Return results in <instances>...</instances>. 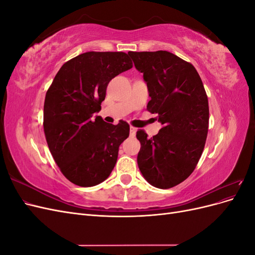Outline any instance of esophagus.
Listing matches in <instances>:
<instances>
[{
  "label": "esophagus",
  "mask_w": 255,
  "mask_h": 255,
  "mask_svg": "<svg viewBox=\"0 0 255 255\" xmlns=\"http://www.w3.org/2000/svg\"><path fill=\"white\" fill-rule=\"evenodd\" d=\"M136 130H137V129H136L135 128H133V127L129 128V133H130V135H132V136H135Z\"/></svg>",
  "instance_id": "1"
}]
</instances>
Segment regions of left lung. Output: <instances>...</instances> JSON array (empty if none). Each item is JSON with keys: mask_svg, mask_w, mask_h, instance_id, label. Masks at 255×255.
<instances>
[{"mask_svg": "<svg viewBox=\"0 0 255 255\" xmlns=\"http://www.w3.org/2000/svg\"><path fill=\"white\" fill-rule=\"evenodd\" d=\"M128 54L146 83V110L163 125L151 138L137 130L138 167L152 186L171 188L192 173L204 149L210 111L203 83L194 66L170 52Z\"/></svg>", "mask_w": 255, "mask_h": 255, "instance_id": "left-lung-1", "label": "left lung"}]
</instances>
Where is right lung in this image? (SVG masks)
Here are the masks:
<instances>
[{
    "label": "right lung",
    "instance_id": "obj_1",
    "mask_svg": "<svg viewBox=\"0 0 255 255\" xmlns=\"http://www.w3.org/2000/svg\"><path fill=\"white\" fill-rule=\"evenodd\" d=\"M133 67L123 52H86L65 63L47 91L43 129L52 156L71 183L91 187L110 176L129 126L106 123L101 111L109 83Z\"/></svg>",
    "mask_w": 255,
    "mask_h": 255
}]
</instances>
